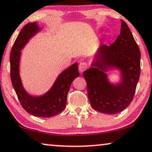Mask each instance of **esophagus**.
I'll return each instance as SVG.
<instances>
[{"label": "esophagus", "instance_id": "1", "mask_svg": "<svg viewBox=\"0 0 152 152\" xmlns=\"http://www.w3.org/2000/svg\"><path fill=\"white\" fill-rule=\"evenodd\" d=\"M88 67V65L87 63L86 62H81L80 63V64L78 65V69H79V72H80V73H83V72L85 71V70L87 69Z\"/></svg>", "mask_w": 152, "mask_h": 152}]
</instances>
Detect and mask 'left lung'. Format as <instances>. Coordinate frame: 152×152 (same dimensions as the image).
<instances>
[{"instance_id": "1", "label": "left lung", "mask_w": 152, "mask_h": 152, "mask_svg": "<svg viewBox=\"0 0 152 152\" xmlns=\"http://www.w3.org/2000/svg\"><path fill=\"white\" fill-rule=\"evenodd\" d=\"M120 35L110 46L102 45L92 67L83 72L93 108L106 114L124 110L134 98L141 71V52L131 31L121 20ZM110 68L121 71L122 82L113 85L105 73Z\"/></svg>"}]
</instances>
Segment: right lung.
<instances>
[{
    "label": "right lung",
    "instance_id": "obj_1",
    "mask_svg": "<svg viewBox=\"0 0 152 152\" xmlns=\"http://www.w3.org/2000/svg\"><path fill=\"white\" fill-rule=\"evenodd\" d=\"M37 22L28 23L18 35L10 53V75L13 89L24 110L39 117L55 116L65 109L69 87L74 79L79 76L78 63H74L61 72L51 89L41 96H32L23 88L19 73L20 51L35 34L39 31Z\"/></svg>",
    "mask_w": 152,
    "mask_h": 152
}]
</instances>
